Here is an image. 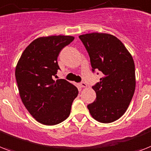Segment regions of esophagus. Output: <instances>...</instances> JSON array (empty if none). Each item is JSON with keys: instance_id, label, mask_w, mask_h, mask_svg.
<instances>
[{"instance_id": "1", "label": "esophagus", "mask_w": 151, "mask_h": 151, "mask_svg": "<svg viewBox=\"0 0 151 151\" xmlns=\"http://www.w3.org/2000/svg\"><path fill=\"white\" fill-rule=\"evenodd\" d=\"M80 85H81V88H87V87H88V85L86 84V83H84V82H81V83L80 84Z\"/></svg>"}]
</instances>
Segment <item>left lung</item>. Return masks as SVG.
Instances as JSON below:
<instances>
[{
    "label": "left lung",
    "instance_id": "left-lung-1",
    "mask_svg": "<svg viewBox=\"0 0 151 151\" xmlns=\"http://www.w3.org/2000/svg\"><path fill=\"white\" fill-rule=\"evenodd\" d=\"M86 48L92 70L103 73L93 90L96 99L88 105L95 120L109 123L126 112L136 88L133 56L122 42L108 33L92 32L79 35Z\"/></svg>",
    "mask_w": 151,
    "mask_h": 151
}]
</instances>
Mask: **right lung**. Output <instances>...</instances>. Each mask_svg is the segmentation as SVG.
Listing matches in <instances>:
<instances>
[{"instance_id": "1", "label": "right lung", "mask_w": 151, "mask_h": 151, "mask_svg": "<svg viewBox=\"0 0 151 151\" xmlns=\"http://www.w3.org/2000/svg\"><path fill=\"white\" fill-rule=\"evenodd\" d=\"M71 35L40 37L25 48L15 68L18 91L23 104L36 121L52 126L69 116L78 88L66 80H53L60 70L57 57L69 45Z\"/></svg>"}]
</instances>
